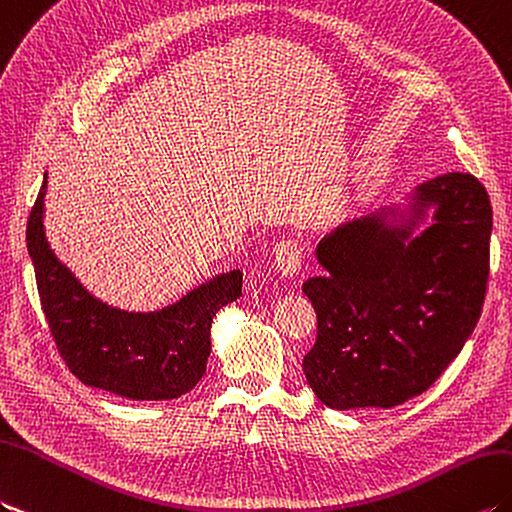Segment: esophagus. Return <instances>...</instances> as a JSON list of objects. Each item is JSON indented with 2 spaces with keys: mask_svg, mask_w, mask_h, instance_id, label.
<instances>
[{
  "mask_svg": "<svg viewBox=\"0 0 512 512\" xmlns=\"http://www.w3.org/2000/svg\"><path fill=\"white\" fill-rule=\"evenodd\" d=\"M303 251L294 240H283L275 246V266L285 279H294L301 270Z\"/></svg>",
  "mask_w": 512,
  "mask_h": 512,
  "instance_id": "34e87169",
  "label": "esophagus"
}]
</instances>
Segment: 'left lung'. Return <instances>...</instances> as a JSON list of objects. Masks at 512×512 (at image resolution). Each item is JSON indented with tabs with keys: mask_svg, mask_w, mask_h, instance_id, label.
Here are the masks:
<instances>
[{
	"mask_svg": "<svg viewBox=\"0 0 512 512\" xmlns=\"http://www.w3.org/2000/svg\"><path fill=\"white\" fill-rule=\"evenodd\" d=\"M433 222L414 234L426 211ZM493 209L473 174L421 183L320 240V277L303 283L318 331L303 373L334 410L392 408L430 388L465 347L489 281Z\"/></svg>",
	"mask_w": 512,
	"mask_h": 512,
	"instance_id": "obj_1",
	"label": "left lung"
}]
</instances>
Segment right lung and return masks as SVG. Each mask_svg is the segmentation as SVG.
Wrapping results in <instances>:
<instances>
[{"label":"right lung","instance_id":"add662e5","mask_svg":"<svg viewBox=\"0 0 512 512\" xmlns=\"http://www.w3.org/2000/svg\"><path fill=\"white\" fill-rule=\"evenodd\" d=\"M45 189L47 172L30 211L26 242L43 314L69 371L82 384L126 399L165 401L185 395L207 371L213 316L242 296V272H222L157 312L106 305L47 244Z\"/></svg>","mask_w":512,"mask_h":512}]
</instances>
